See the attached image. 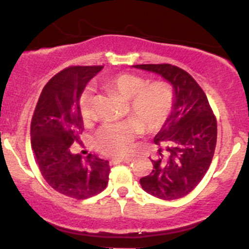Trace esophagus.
<instances>
[{
	"mask_svg": "<svg viewBox=\"0 0 249 249\" xmlns=\"http://www.w3.org/2000/svg\"><path fill=\"white\" fill-rule=\"evenodd\" d=\"M132 160L131 159H114L113 160V162H124V164H130V162H131Z\"/></svg>",
	"mask_w": 249,
	"mask_h": 249,
	"instance_id": "obj_1",
	"label": "esophagus"
}]
</instances>
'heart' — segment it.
I'll use <instances>...</instances> for the list:
<instances>
[{
  "label": "heart",
  "instance_id": "heart-1",
  "mask_svg": "<svg viewBox=\"0 0 249 249\" xmlns=\"http://www.w3.org/2000/svg\"><path fill=\"white\" fill-rule=\"evenodd\" d=\"M109 84L130 100L131 112L139 118L106 123L95 134L94 143L97 150L109 157L120 158L131 152L135 140L144 130L143 124L147 129L155 130L166 122L172 110L175 95L167 83H147L143 77L127 72L115 74L109 79ZM78 106L83 122H89L92 117L90 88L82 92Z\"/></svg>",
  "mask_w": 249,
  "mask_h": 249
}]
</instances>
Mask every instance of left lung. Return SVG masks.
I'll list each match as a JSON object with an SVG mask.
<instances>
[{"instance_id":"obj_1","label":"left lung","mask_w":249,"mask_h":249,"mask_svg":"<svg viewBox=\"0 0 249 249\" xmlns=\"http://www.w3.org/2000/svg\"><path fill=\"white\" fill-rule=\"evenodd\" d=\"M134 67L160 74L175 92L171 114L154 137L161 158L152 160V173L140 183L153 196L179 199L195 189L210 167L217 143V119L201 87L184 70L170 64Z\"/></svg>"}]
</instances>
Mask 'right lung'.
<instances>
[{
    "instance_id": "obj_1",
    "label": "right lung",
    "mask_w": 249,
    "mask_h": 249,
    "mask_svg": "<svg viewBox=\"0 0 249 249\" xmlns=\"http://www.w3.org/2000/svg\"><path fill=\"white\" fill-rule=\"evenodd\" d=\"M104 66H71L55 74L39 95L31 120V147L48 184L77 200L101 193L108 183L107 160L89 154H72L79 142L83 119L79 97L87 83Z\"/></svg>"
}]
</instances>
